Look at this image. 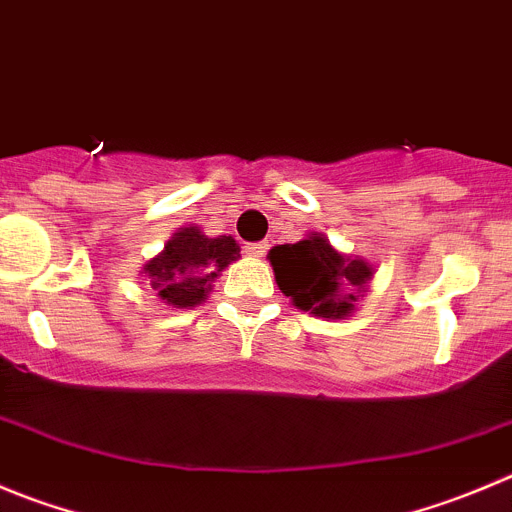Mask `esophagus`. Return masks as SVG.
Returning <instances> with one entry per match:
<instances>
[{"mask_svg":"<svg viewBox=\"0 0 512 512\" xmlns=\"http://www.w3.org/2000/svg\"><path fill=\"white\" fill-rule=\"evenodd\" d=\"M266 248H269V243L259 241V243H246V246H243V251H246L248 256H253V259H259V256H264L266 253Z\"/></svg>","mask_w":512,"mask_h":512,"instance_id":"34e87169","label":"esophagus"}]
</instances>
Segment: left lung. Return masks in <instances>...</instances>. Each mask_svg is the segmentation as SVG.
Here are the masks:
<instances>
[{"label": "left lung", "mask_w": 512, "mask_h": 512, "mask_svg": "<svg viewBox=\"0 0 512 512\" xmlns=\"http://www.w3.org/2000/svg\"><path fill=\"white\" fill-rule=\"evenodd\" d=\"M276 284L291 296L296 309L321 319H344L354 311V301L372 281L374 269L359 256H344L324 233H309L296 243L269 251Z\"/></svg>", "instance_id": "8db88e82"}]
</instances>
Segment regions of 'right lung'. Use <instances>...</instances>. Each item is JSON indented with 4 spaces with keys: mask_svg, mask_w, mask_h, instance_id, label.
Here are the masks:
<instances>
[{
    "mask_svg": "<svg viewBox=\"0 0 512 512\" xmlns=\"http://www.w3.org/2000/svg\"><path fill=\"white\" fill-rule=\"evenodd\" d=\"M238 256L241 246L233 236L208 238L198 226H188L170 236L163 253L143 266V274L165 304L191 309L206 299L216 276Z\"/></svg>",
    "mask_w": 512,
    "mask_h": 512,
    "instance_id": "add662e5",
    "label": "right lung"
}]
</instances>
